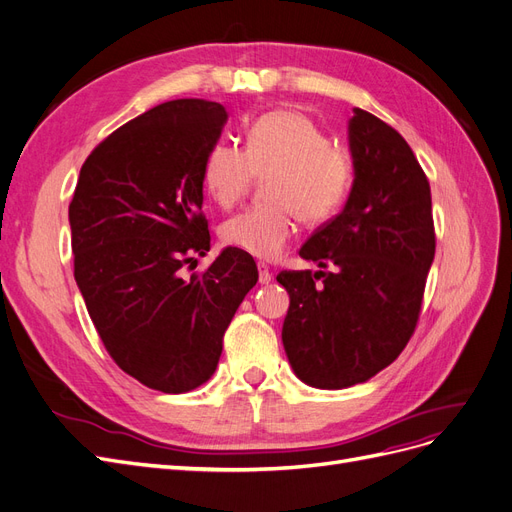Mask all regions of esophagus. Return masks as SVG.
Segmentation results:
<instances>
[{"instance_id":"obj_1","label":"esophagus","mask_w":512,"mask_h":512,"mask_svg":"<svg viewBox=\"0 0 512 512\" xmlns=\"http://www.w3.org/2000/svg\"><path fill=\"white\" fill-rule=\"evenodd\" d=\"M271 279H273L271 269L264 262H258V281H260V284H269Z\"/></svg>"}]
</instances>
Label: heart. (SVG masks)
Segmentation results:
<instances>
[{
	"label": "heart",
	"instance_id": "obj_1",
	"mask_svg": "<svg viewBox=\"0 0 512 512\" xmlns=\"http://www.w3.org/2000/svg\"><path fill=\"white\" fill-rule=\"evenodd\" d=\"M258 178H269V205L226 220L220 235L235 250L273 260L296 235L298 218L320 226L339 214L354 184V158L309 116L273 110L248 127L245 148L220 139L203 161V186L224 209L248 197Z\"/></svg>",
	"mask_w": 512,
	"mask_h": 512
}]
</instances>
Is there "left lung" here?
<instances>
[{"mask_svg":"<svg viewBox=\"0 0 512 512\" xmlns=\"http://www.w3.org/2000/svg\"><path fill=\"white\" fill-rule=\"evenodd\" d=\"M349 148V199L298 252L322 271L277 275L290 294L286 356L296 377L320 390L364 383L400 356L436 250L430 182L404 137L356 108Z\"/></svg>","mask_w":512,"mask_h":512,"instance_id":"left-lung-1","label":"left lung"}]
</instances>
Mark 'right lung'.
<instances>
[{"mask_svg":"<svg viewBox=\"0 0 512 512\" xmlns=\"http://www.w3.org/2000/svg\"><path fill=\"white\" fill-rule=\"evenodd\" d=\"M226 118L207 99L156 105L88 154L69 203L74 277L105 349L165 394L214 375L224 332L258 281L254 258L235 248L184 275L209 252L203 161Z\"/></svg>","mask_w":512,"mask_h":512,"instance_id":"add662e5","label":"right lung"}]
</instances>
